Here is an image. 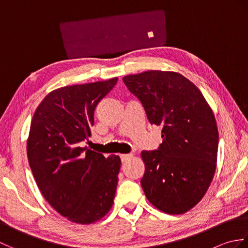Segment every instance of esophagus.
Masks as SVG:
<instances>
[{"instance_id":"34e87169","label":"esophagus","mask_w":248,"mask_h":248,"mask_svg":"<svg viewBox=\"0 0 248 248\" xmlns=\"http://www.w3.org/2000/svg\"><path fill=\"white\" fill-rule=\"evenodd\" d=\"M132 156H133V155H131V154H129V155H120L121 161H123V163H124V162H127V161L130 160Z\"/></svg>"}]
</instances>
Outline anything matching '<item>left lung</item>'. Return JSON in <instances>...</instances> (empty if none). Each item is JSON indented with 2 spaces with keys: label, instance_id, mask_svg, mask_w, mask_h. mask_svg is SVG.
<instances>
[{
  "label": "left lung",
  "instance_id": "left-lung-1",
  "mask_svg": "<svg viewBox=\"0 0 248 248\" xmlns=\"http://www.w3.org/2000/svg\"><path fill=\"white\" fill-rule=\"evenodd\" d=\"M123 81L140 99L149 123L162 125L159 149L140 154L146 197L162 212L186 213L202 199L217 170L213 110L198 87L178 72L150 70Z\"/></svg>",
  "mask_w": 248,
  "mask_h": 248
}]
</instances>
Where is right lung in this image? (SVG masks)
<instances>
[{"mask_svg":"<svg viewBox=\"0 0 248 248\" xmlns=\"http://www.w3.org/2000/svg\"><path fill=\"white\" fill-rule=\"evenodd\" d=\"M118 78L57 88L36 108L26 141L29 164L41 194L62 217L92 224L112 208L120 157L82 147L93 112Z\"/></svg>","mask_w":248,"mask_h":248,"instance_id":"add662e5","label":"right lung"}]
</instances>
